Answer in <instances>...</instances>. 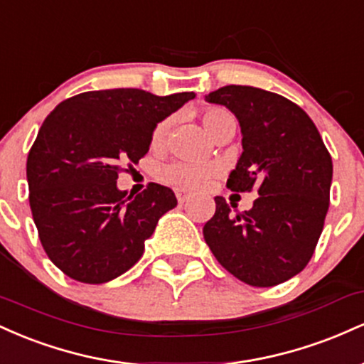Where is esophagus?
Here are the masks:
<instances>
[{"label": "esophagus", "mask_w": 364, "mask_h": 364, "mask_svg": "<svg viewBox=\"0 0 364 364\" xmlns=\"http://www.w3.org/2000/svg\"><path fill=\"white\" fill-rule=\"evenodd\" d=\"M174 193H176V198H178L179 203H185L186 200L190 198V193H188V191H185V190H176Z\"/></svg>", "instance_id": "esophagus-1"}]
</instances>
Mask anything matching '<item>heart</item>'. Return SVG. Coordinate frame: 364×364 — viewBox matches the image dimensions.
<instances>
[{"instance_id":"1","label":"heart","mask_w":364,"mask_h":364,"mask_svg":"<svg viewBox=\"0 0 364 364\" xmlns=\"http://www.w3.org/2000/svg\"><path fill=\"white\" fill-rule=\"evenodd\" d=\"M232 116L228 111L219 109V107H210L202 112L203 128L207 129L208 135L214 136L228 121H231ZM169 132V119H162L154 127L152 135H150V144L152 147L161 149L166 144ZM217 174L215 164H205V162H190V161H174L169 164L162 166L159 176L164 183L171 186L181 188V190H202L207 186Z\"/></svg>"}]
</instances>
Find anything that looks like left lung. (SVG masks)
<instances>
[{
  "mask_svg": "<svg viewBox=\"0 0 364 364\" xmlns=\"http://www.w3.org/2000/svg\"><path fill=\"white\" fill-rule=\"evenodd\" d=\"M205 101L225 106L240 121L243 154L228 188H255L258 198L250 210L232 214L215 196L203 237L236 279L277 286L301 272L315 252L330 203L332 157L310 116L282 95L225 85Z\"/></svg>",
  "mask_w": 364,
  "mask_h": 364,
  "instance_id": "left-lung-1",
  "label": "left lung"
}]
</instances>
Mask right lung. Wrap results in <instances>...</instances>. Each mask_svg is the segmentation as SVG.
Listing matches in <instances>:
<instances>
[{
  "label": "right lung",
  "instance_id": "add662e5",
  "mask_svg": "<svg viewBox=\"0 0 364 364\" xmlns=\"http://www.w3.org/2000/svg\"><path fill=\"white\" fill-rule=\"evenodd\" d=\"M193 97L92 90L58 104L44 119L27 157L28 202L44 252L63 274L102 284L140 260L145 240L178 200L157 183L127 195L116 179L149 152L159 121Z\"/></svg>",
  "mask_w": 364,
  "mask_h": 364
}]
</instances>
